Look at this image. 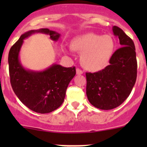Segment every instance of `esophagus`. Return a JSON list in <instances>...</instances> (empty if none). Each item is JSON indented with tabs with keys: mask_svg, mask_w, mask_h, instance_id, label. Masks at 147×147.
I'll list each match as a JSON object with an SVG mask.
<instances>
[{
	"mask_svg": "<svg viewBox=\"0 0 147 147\" xmlns=\"http://www.w3.org/2000/svg\"><path fill=\"white\" fill-rule=\"evenodd\" d=\"M83 74V71H81V70L79 69V68H77V69H76V74H77V75H81V74Z\"/></svg>",
	"mask_w": 147,
	"mask_h": 147,
	"instance_id": "obj_1",
	"label": "esophagus"
}]
</instances>
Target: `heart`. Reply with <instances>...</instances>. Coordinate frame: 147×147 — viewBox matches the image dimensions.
Masks as SVG:
<instances>
[{"label": "heart", "instance_id": "1", "mask_svg": "<svg viewBox=\"0 0 147 147\" xmlns=\"http://www.w3.org/2000/svg\"><path fill=\"white\" fill-rule=\"evenodd\" d=\"M72 48L82 53L83 67L89 71H97L109 64L115 49V42L110 35L88 33L74 39Z\"/></svg>", "mask_w": 147, "mask_h": 147}]
</instances>
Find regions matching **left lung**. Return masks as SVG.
<instances>
[{
    "label": "left lung",
    "instance_id": "left-lung-1",
    "mask_svg": "<svg viewBox=\"0 0 147 147\" xmlns=\"http://www.w3.org/2000/svg\"><path fill=\"white\" fill-rule=\"evenodd\" d=\"M113 32L121 47L116 50L110 65L98 72L86 73V94L90 103L101 110L119 107L132 91L137 77V60L133 41L114 26Z\"/></svg>",
    "mask_w": 147,
    "mask_h": 147
}]
</instances>
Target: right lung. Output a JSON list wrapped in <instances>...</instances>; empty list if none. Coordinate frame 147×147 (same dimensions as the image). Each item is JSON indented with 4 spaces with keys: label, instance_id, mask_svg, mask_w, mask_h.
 Returning a JSON list of instances; mask_svg holds the SVG:
<instances>
[{
    "label": "right lung",
    "instance_id": "right-lung-1",
    "mask_svg": "<svg viewBox=\"0 0 147 147\" xmlns=\"http://www.w3.org/2000/svg\"><path fill=\"white\" fill-rule=\"evenodd\" d=\"M35 33L50 36L58 41L61 34L49 28L30 30L20 36L9 53V70L12 89L28 108L39 113H49L63 103L70 82L76 75L74 67H65L52 64L43 71H33L23 67L20 60V51L24 40Z\"/></svg>",
    "mask_w": 147,
    "mask_h": 147
}]
</instances>
